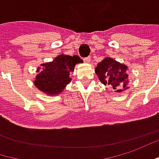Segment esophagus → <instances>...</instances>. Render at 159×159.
<instances>
[{
  "mask_svg": "<svg viewBox=\"0 0 159 159\" xmlns=\"http://www.w3.org/2000/svg\"><path fill=\"white\" fill-rule=\"evenodd\" d=\"M84 63H90V61H91V57H85V58H84Z\"/></svg>",
  "mask_w": 159,
  "mask_h": 159,
  "instance_id": "esophagus-1",
  "label": "esophagus"
}]
</instances>
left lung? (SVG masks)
Segmentation results:
<instances>
[{"label":"left lung","mask_w":159,"mask_h":159,"mask_svg":"<svg viewBox=\"0 0 159 159\" xmlns=\"http://www.w3.org/2000/svg\"><path fill=\"white\" fill-rule=\"evenodd\" d=\"M128 66L119 63L111 57H106L100 62L95 67V73L103 84L111 85L116 93H120L129 87L128 84ZM120 87H122L120 89Z\"/></svg>","instance_id":"left-lung-1"}]
</instances>
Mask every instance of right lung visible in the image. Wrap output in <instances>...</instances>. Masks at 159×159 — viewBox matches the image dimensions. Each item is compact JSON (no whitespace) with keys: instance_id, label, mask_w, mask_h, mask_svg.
Masks as SVG:
<instances>
[{"instance_id":"obj_1","label":"right lung","mask_w":159,"mask_h":159,"mask_svg":"<svg viewBox=\"0 0 159 159\" xmlns=\"http://www.w3.org/2000/svg\"><path fill=\"white\" fill-rule=\"evenodd\" d=\"M82 62L78 56L59 55L52 62L41 65L42 71L37 75L34 84L48 95L59 94L71 82L69 75L75 69V66ZM39 67L37 71L39 72Z\"/></svg>"}]
</instances>
